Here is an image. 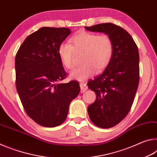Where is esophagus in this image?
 Segmentation results:
<instances>
[{
	"instance_id": "1",
	"label": "esophagus",
	"mask_w": 157,
	"mask_h": 157,
	"mask_svg": "<svg viewBox=\"0 0 157 157\" xmlns=\"http://www.w3.org/2000/svg\"><path fill=\"white\" fill-rule=\"evenodd\" d=\"M79 86H80L81 91L82 93H84L85 91H86V90L88 89V86H87L86 84H84V83H80V84H79Z\"/></svg>"
}]
</instances>
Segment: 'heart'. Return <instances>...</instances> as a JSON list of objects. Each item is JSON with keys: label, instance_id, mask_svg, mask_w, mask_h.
Segmentation results:
<instances>
[{"label": "heart", "instance_id": "heart-1", "mask_svg": "<svg viewBox=\"0 0 157 157\" xmlns=\"http://www.w3.org/2000/svg\"><path fill=\"white\" fill-rule=\"evenodd\" d=\"M73 51L83 52L81 62L83 64L71 71L70 78L84 81L97 72L104 70L111 62L113 54V43L107 34L81 32L69 40V44L62 43L58 48V55L66 68L74 67Z\"/></svg>", "mask_w": 157, "mask_h": 157}]
</instances>
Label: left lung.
Instances as JSON below:
<instances>
[{
	"instance_id": "1",
	"label": "left lung",
	"mask_w": 157,
	"mask_h": 157,
	"mask_svg": "<svg viewBox=\"0 0 157 157\" xmlns=\"http://www.w3.org/2000/svg\"><path fill=\"white\" fill-rule=\"evenodd\" d=\"M85 29L105 33L113 43V54L109 65L102 73L87 83L96 94L95 101L87 109L90 119L98 127L110 128L125 118L134 102L139 82V50L131 35L113 23Z\"/></svg>"
}]
</instances>
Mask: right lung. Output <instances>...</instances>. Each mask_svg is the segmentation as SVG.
Returning a JSON list of instances; mask_svg holds the SVG:
<instances>
[{
	"label": "right lung",
	"instance_id": "add662e5",
	"mask_svg": "<svg viewBox=\"0 0 157 157\" xmlns=\"http://www.w3.org/2000/svg\"><path fill=\"white\" fill-rule=\"evenodd\" d=\"M71 33L66 28H41L25 39L16 55V86L21 103L41 126L63 123L70 103L80 91L78 82H60L66 73L58 48Z\"/></svg>",
	"mask_w": 157,
	"mask_h": 157
}]
</instances>
